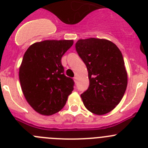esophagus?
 I'll list each match as a JSON object with an SVG mask.
<instances>
[{"label":"esophagus","instance_id":"esophagus-1","mask_svg":"<svg viewBox=\"0 0 148 148\" xmlns=\"http://www.w3.org/2000/svg\"><path fill=\"white\" fill-rule=\"evenodd\" d=\"M74 82H75V83H77V77H74Z\"/></svg>","mask_w":148,"mask_h":148}]
</instances>
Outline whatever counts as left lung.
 <instances>
[{
    "label": "left lung",
    "mask_w": 148,
    "mask_h": 148,
    "mask_svg": "<svg viewBox=\"0 0 148 148\" xmlns=\"http://www.w3.org/2000/svg\"><path fill=\"white\" fill-rule=\"evenodd\" d=\"M76 50L88 70L89 86L81 95L85 107L103 115L114 110L127 86V73L120 50L107 39H79Z\"/></svg>",
    "instance_id": "obj_1"
}]
</instances>
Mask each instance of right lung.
Returning <instances> with one entry per match:
<instances>
[{
    "instance_id": "add662e5",
    "label": "right lung",
    "mask_w": 148,
    "mask_h": 148,
    "mask_svg": "<svg viewBox=\"0 0 148 148\" xmlns=\"http://www.w3.org/2000/svg\"><path fill=\"white\" fill-rule=\"evenodd\" d=\"M73 44V40H46L25 52L19 68L21 86L28 104L42 115L60 111L74 89V81L64 75L61 61Z\"/></svg>"
}]
</instances>
